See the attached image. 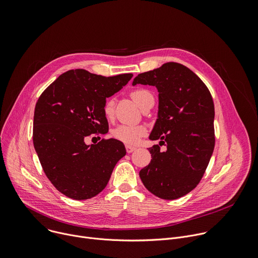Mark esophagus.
Here are the masks:
<instances>
[{"label":"esophagus","mask_w":258,"mask_h":258,"mask_svg":"<svg viewBox=\"0 0 258 258\" xmlns=\"http://www.w3.org/2000/svg\"><path fill=\"white\" fill-rule=\"evenodd\" d=\"M125 150H126L127 153H132V152H134V151L136 150V148H135V147L130 146V145H126V146H125Z\"/></svg>","instance_id":"esophagus-1"}]
</instances>
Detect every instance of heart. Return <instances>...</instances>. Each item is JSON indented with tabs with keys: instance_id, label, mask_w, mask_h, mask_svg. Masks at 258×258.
Returning a JSON list of instances; mask_svg holds the SVG:
<instances>
[{
	"instance_id": "heart-1",
	"label": "heart",
	"mask_w": 258,
	"mask_h": 258,
	"mask_svg": "<svg viewBox=\"0 0 258 258\" xmlns=\"http://www.w3.org/2000/svg\"><path fill=\"white\" fill-rule=\"evenodd\" d=\"M132 99L141 108L144 107L146 102L150 98H153L152 94L145 89L135 90L131 93ZM104 114L107 118L112 117L113 115V101L108 100L104 104ZM147 134V130L143 125H133V124H120L115 127L112 132L113 137L127 145H137L140 140Z\"/></svg>"
}]
</instances>
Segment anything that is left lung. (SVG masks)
Returning <instances> with one entry per match:
<instances>
[{
  "instance_id": "8db88e82",
  "label": "left lung",
  "mask_w": 258,
  "mask_h": 258,
  "mask_svg": "<svg viewBox=\"0 0 258 258\" xmlns=\"http://www.w3.org/2000/svg\"><path fill=\"white\" fill-rule=\"evenodd\" d=\"M157 89L158 114L150 140L152 159L140 171L147 190L173 200L190 193L201 180L214 149V104L204 83L188 67L175 62L140 73L133 86Z\"/></svg>"
}]
</instances>
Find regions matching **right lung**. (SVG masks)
Masks as SVG:
<instances>
[{"mask_svg": "<svg viewBox=\"0 0 258 258\" xmlns=\"http://www.w3.org/2000/svg\"><path fill=\"white\" fill-rule=\"evenodd\" d=\"M132 73L102 77L85 69L68 70L41 95L34 108L33 146L55 188L75 200L104 190L114 166L125 154L116 139L87 145L90 135L108 133L106 98L120 91Z\"/></svg>", "mask_w": 258, "mask_h": 258, "instance_id": "1", "label": "right lung"}]
</instances>
